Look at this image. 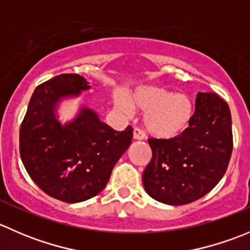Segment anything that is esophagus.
Segmentation results:
<instances>
[{"instance_id":"34e87169","label":"esophagus","mask_w":250,"mask_h":250,"mask_svg":"<svg viewBox=\"0 0 250 250\" xmlns=\"http://www.w3.org/2000/svg\"><path fill=\"white\" fill-rule=\"evenodd\" d=\"M133 138H134L135 140H143L144 138H145V134H144L143 130H141L140 128L134 127V129H133Z\"/></svg>"}]
</instances>
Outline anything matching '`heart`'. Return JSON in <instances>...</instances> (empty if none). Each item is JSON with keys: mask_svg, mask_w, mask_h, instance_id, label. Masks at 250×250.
Segmentation results:
<instances>
[{"mask_svg": "<svg viewBox=\"0 0 250 250\" xmlns=\"http://www.w3.org/2000/svg\"><path fill=\"white\" fill-rule=\"evenodd\" d=\"M113 105L123 116H130L134 109L145 112L143 121L146 130L160 139H173L183 134L193 116V103L188 95L175 94L157 85L138 88L129 99L123 92H116Z\"/></svg>", "mask_w": 250, "mask_h": 250, "instance_id": "b5f03b06", "label": "heart"}]
</instances>
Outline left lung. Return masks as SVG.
<instances>
[{
	"instance_id": "1",
	"label": "left lung",
	"mask_w": 250,
	"mask_h": 250,
	"mask_svg": "<svg viewBox=\"0 0 250 250\" xmlns=\"http://www.w3.org/2000/svg\"><path fill=\"white\" fill-rule=\"evenodd\" d=\"M152 158L143 174L153 200L183 206L213 190L232 153V121L228 103L215 93H198L188 129L173 139L150 138Z\"/></svg>"
}]
</instances>
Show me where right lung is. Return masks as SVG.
<instances>
[{"mask_svg":"<svg viewBox=\"0 0 250 250\" xmlns=\"http://www.w3.org/2000/svg\"><path fill=\"white\" fill-rule=\"evenodd\" d=\"M89 88L80 75L53 77L35 89L20 125V157L30 178L50 197L66 203L102 192L133 138L130 125L116 132L85 106L71 122L58 121L60 100Z\"/></svg>","mask_w":250,"mask_h":250,"instance_id":"add662e5","label":"right lung"}]
</instances>
